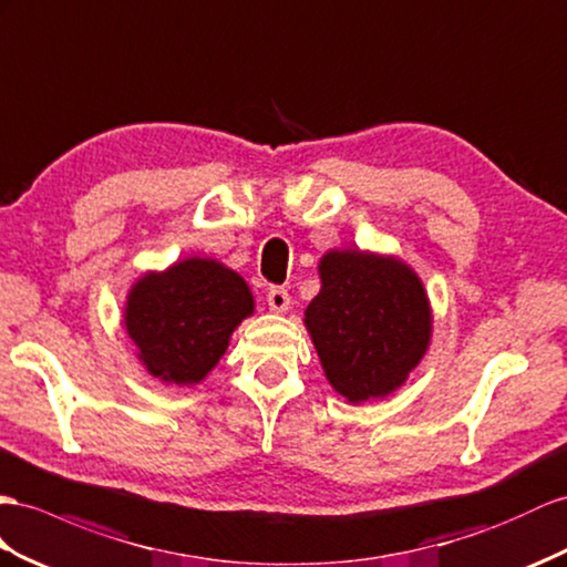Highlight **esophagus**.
I'll return each mask as SVG.
<instances>
[{
	"instance_id": "1",
	"label": "esophagus",
	"mask_w": 567,
	"mask_h": 567,
	"mask_svg": "<svg viewBox=\"0 0 567 567\" xmlns=\"http://www.w3.org/2000/svg\"><path fill=\"white\" fill-rule=\"evenodd\" d=\"M268 309L272 313H285L289 309V295L282 287H270L268 292Z\"/></svg>"
}]
</instances>
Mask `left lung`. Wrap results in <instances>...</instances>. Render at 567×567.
Segmentation results:
<instances>
[{
	"mask_svg": "<svg viewBox=\"0 0 567 567\" xmlns=\"http://www.w3.org/2000/svg\"><path fill=\"white\" fill-rule=\"evenodd\" d=\"M318 275L303 326L328 383L352 404L395 393L431 344L424 282L404 260L359 249L328 251Z\"/></svg>",
	"mask_w": 567,
	"mask_h": 567,
	"instance_id": "8db88e82",
	"label": "left lung"
}]
</instances>
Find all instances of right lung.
<instances>
[{
	"mask_svg": "<svg viewBox=\"0 0 567 567\" xmlns=\"http://www.w3.org/2000/svg\"><path fill=\"white\" fill-rule=\"evenodd\" d=\"M254 309L239 272L215 258L192 256L141 275L126 295L124 328L145 371L165 383L196 385Z\"/></svg>",
	"mask_w": 567,
	"mask_h": 567,
	"instance_id": "add662e5",
	"label": "right lung"
}]
</instances>
